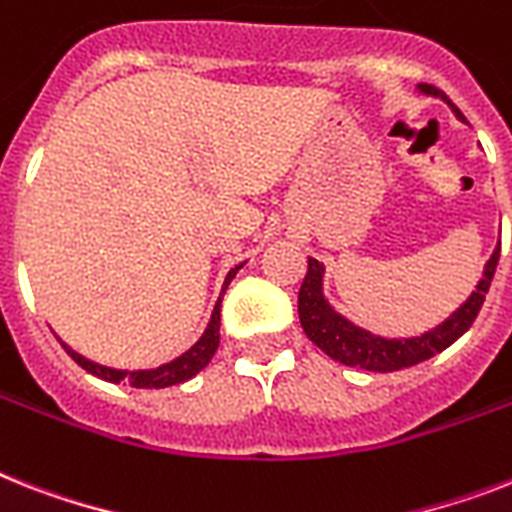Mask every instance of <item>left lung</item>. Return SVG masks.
Listing matches in <instances>:
<instances>
[{
	"label": "left lung",
	"mask_w": 512,
	"mask_h": 512,
	"mask_svg": "<svg viewBox=\"0 0 512 512\" xmlns=\"http://www.w3.org/2000/svg\"><path fill=\"white\" fill-rule=\"evenodd\" d=\"M418 89L423 94L444 99L455 110V115L465 120L463 112L444 97V91L429 86V83H421ZM497 263H500V247L494 249L492 257H489L476 292H471V297L465 299L463 305L447 321H442L436 328L426 331V334L413 336V339H384V336H376L371 331H365V328L355 326V323L347 321L344 315H339L334 307L328 305V299L323 297V265L313 260V257H307V273L302 286H299L297 299L299 323L305 328L307 339L315 347H321L328 357L339 360V363L376 373L402 371V368L418 365L423 360H429V357L439 355L442 350H447L452 342H458L460 336L473 326L481 305H484L486 292L492 286Z\"/></svg>",
	"instance_id": "1"
}]
</instances>
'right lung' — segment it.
<instances>
[{
	"mask_svg": "<svg viewBox=\"0 0 512 512\" xmlns=\"http://www.w3.org/2000/svg\"><path fill=\"white\" fill-rule=\"evenodd\" d=\"M239 268L242 265H236V268L228 270L226 276V284H223V292H220L218 302H215V310H213V318H210V323H207L205 334L199 336V342L191 347V350H186L184 355L176 357V360H170V363L160 365V368H149V371H118V368H107V365H99V363H91V360H86L83 355H78L76 350H70L68 344H62L65 347V352H68L73 360H76L78 365H81L83 371L91 373V376L97 378H105V381H110V384H131L136 386V389H165V386H173V384H184V381H189L191 376H197L202 368H205L210 360H213L215 350H218L220 344V299H223V294H226L228 284H231V278L239 273Z\"/></svg>",
	"mask_w": 512,
	"mask_h": 512,
	"instance_id": "right-lung-1",
	"label": "right lung"
}]
</instances>
